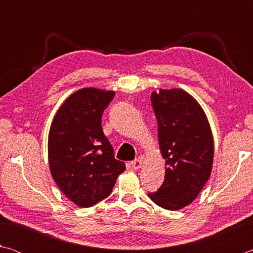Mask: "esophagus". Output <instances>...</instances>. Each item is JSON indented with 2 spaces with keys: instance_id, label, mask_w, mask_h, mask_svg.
I'll return each mask as SVG.
<instances>
[{
  "instance_id": "obj_1",
  "label": "esophagus",
  "mask_w": 253,
  "mask_h": 253,
  "mask_svg": "<svg viewBox=\"0 0 253 253\" xmlns=\"http://www.w3.org/2000/svg\"><path fill=\"white\" fill-rule=\"evenodd\" d=\"M130 165L134 169H139L140 168H142V160H140V158H136L135 161H132L130 163Z\"/></svg>"
}]
</instances>
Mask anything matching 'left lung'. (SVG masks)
<instances>
[{
  "label": "left lung",
  "instance_id": "left-lung-1",
  "mask_svg": "<svg viewBox=\"0 0 253 253\" xmlns=\"http://www.w3.org/2000/svg\"><path fill=\"white\" fill-rule=\"evenodd\" d=\"M158 142L166 161L165 178L149 199L166 210H179L193 202L211 175L213 137L203 109L181 89L153 91Z\"/></svg>",
  "mask_w": 253,
  "mask_h": 253
}]
</instances>
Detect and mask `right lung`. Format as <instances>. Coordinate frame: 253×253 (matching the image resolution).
<instances>
[{
  "mask_svg": "<svg viewBox=\"0 0 253 253\" xmlns=\"http://www.w3.org/2000/svg\"><path fill=\"white\" fill-rule=\"evenodd\" d=\"M114 91L84 88L65 101L52 122L48 140L51 175L68 199L89 208L108 196L125 163L101 127L104 110Z\"/></svg>",
  "mask_w": 253,
  "mask_h": 253,
  "instance_id": "1",
  "label": "right lung"
}]
</instances>
